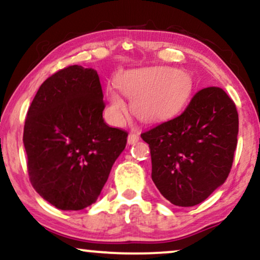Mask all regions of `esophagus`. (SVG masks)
<instances>
[{
    "label": "esophagus",
    "instance_id": "obj_1",
    "mask_svg": "<svg viewBox=\"0 0 260 260\" xmlns=\"http://www.w3.org/2000/svg\"><path fill=\"white\" fill-rule=\"evenodd\" d=\"M127 141H128V144H129V145H132V144H136V143H138V141H139V136H138V134H136V133H129V134H128Z\"/></svg>",
    "mask_w": 260,
    "mask_h": 260
}]
</instances>
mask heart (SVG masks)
I'll return each mask as SVG.
<instances>
[{"instance_id": "heart-1", "label": "heart", "mask_w": 260, "mask_h": 260, "mask_svg": "<svg viewBox=\"0 0 260 260\" xmlns=\"http://www.w3.org/2000/svg\"><path fill=\"white\" fill-rule=\"evenodd\" d=\"M116 84L124 96L132 98L133 114L143 122H158L179 113L193 88L192 78L187 72L167 67L124 72ZM117 88H108V111L114 122L121 123L127 115V104Z\"/></svg>"}]
</instances>
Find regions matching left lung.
<instances>
[{"instance_id":"1","label":"left lung","mask_w":260,"mask_h":260,"mask_svg":"<svg viewBox=\"0 0 260 260\" xmlns=\"http://www.w3.org/2000/svg\"><path fill=\"white\" fill-rule=\"evenodd\" d=\"M238 133L235 103L216 86L197 92L175 119L141 133L160 194L185 208L204 202L231 173Z\"/></svg>"}]
</instances>
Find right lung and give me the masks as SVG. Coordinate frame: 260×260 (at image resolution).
<instances>
[{
	"label": "right lung",
	"mask_w": 260,
	"mask_h": 260,
	"mask_svg": "<svg viewBox=\"0 0 260 260\" xmlns=\"http://www.w3.org/2000/svg\"><path fill=\"white\" fill-rule=\"evenodd\" d=\"M97 72L74 64L49 77L28 108L24 127L29 181L60 210L96 202L128 133L103 120Z\"/></svg>",
	"instance_id": "1"
}]
</instances>
